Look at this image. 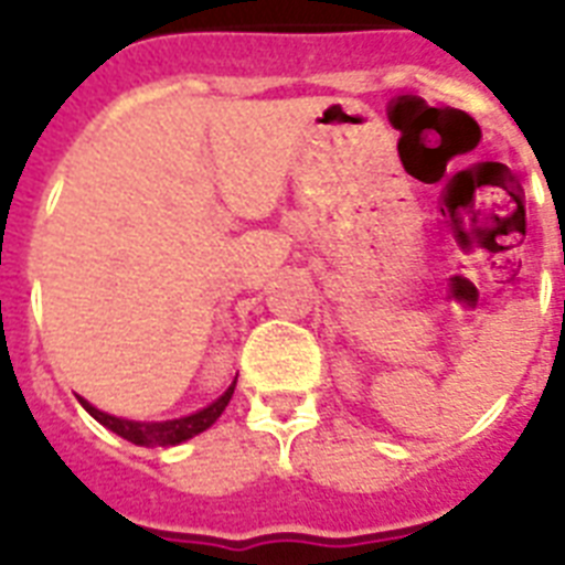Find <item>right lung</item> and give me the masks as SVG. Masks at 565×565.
Segmentation results:
<instances>
[{"label": "right lung", "instance_id": "right-lung-1", "mask_svg": "<svg viewBox=\"0 0 565 565\" xmlns=\"http://www.w3.org/2000/svg\"><path fill=\"white\" fill-rule=\"evenodd\" d=\"M231 395H234V386H228V390H225V393H222L211 407H204V411L193 413V416H184V419H170V422L119 419V416L96 411V407L84 402V398L82 404L93 419L102 422L105 428L119 434V437L128 439V443H135V446H179V443H184V439L195 437V434H202V430L211 428L213 422L220 419V413L228 407Z\"/></svg>", "mask_w": 565, "mask_h": 565}]
</instances>
